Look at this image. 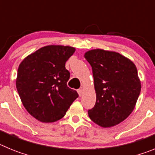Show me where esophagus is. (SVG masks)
<instances>
[{"instance_id": "34e87169", "label": "esophagus", "mask_w": 155, "mask_h": 155, "mask_svg": "<svg viewBox=\"0 0 155 155\" xmlns=\"http://www.w3.org/2000/svg\"><path fill=\"white\" fill-rule=\"evenodd\" d=\"M78 94L79 96H81L82 95V93H83V89H82V87H81V88H79L78 90Z\"/></svg>"}]
</instances>
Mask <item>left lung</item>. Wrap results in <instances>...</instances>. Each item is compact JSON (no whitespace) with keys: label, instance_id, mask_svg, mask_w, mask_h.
Masks as SVG:
<instances>
[{"label":"left lung","instance_id":"obj_1","mask_svg":"<svg viewBox=\"0 0 155 155\" xmlns=\"http://www.w3.org/2000/svg\"><path fill=\"white\" fill-rule=\"evenodd\" d=\"M92 68L96 102L88 116L102 127L119 124L134 110L141 84L134 63L116 52L92 50L84 54Z\"/></svg>","mask_w":155,"mask_h":155}]
</instances>
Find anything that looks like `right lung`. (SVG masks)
<instances>
[{
    "instance_id": "1",
    "label": "right lung",
    "mask_w": 155,
    "mask_h": 155,
    "mask_svg": "<svg viewBox=\"0 0 155 155\" xmlns=\"http://www.w3.org/2000/svg\"><path fill=\"white\" fill-rule=\"evenodd\" d=\"M74 51L71 46H44L19 65L18 92L25 109L36 120L42 123L61 120L78 97L67 85L70 72L65 64Z\"/></svg>"
}]
</instances>
